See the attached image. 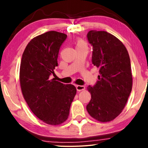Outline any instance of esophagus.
<instances>
[{"label":"esophagus","instance_id":"obj_1","mask_svg":"<svg viewBox=\"0 0 148 148\" xmlns=\"http://www.w3.org/2000/svg\"><path fill=\"white\" fill-rule=\"evenodd\" d=\"M76 89L78 91V92H80V91H82V90H85V86H76Z\"/></svg>","mask_w":148,"mask_h":148}]
</instances>
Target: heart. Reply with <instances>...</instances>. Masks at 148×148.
<instances>
[{
	"mask_svg": "<svg viewBox=\"0 0 148 148\" xmlns=\"http://www.w3.org/2000/svg\"><path fill=\"white\" fill-rule=\"evenodd\" d=\"M76 49L77 50H88V44L86 41L83 40H78L76 42Z\"/></svg>",
	"mask_w": 148,
	"mask_h": 148,
	"instance_id": "1",
	"label": "heart"
}]
</instances>
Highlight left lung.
Returning <instances> with one entry per match:
<instances>
[{
  "label": "left lung",
  "mask_w": 148,
  "mask_h": 148,
  "mask_svg": "<svg viewBox=\"0 0 148 148\" xmlns=\"http://www.w3.org/2000/svg\"><path fill=\"white\" fill-rule=\"evenodd\" d=\"M87 38L100 75L94 86L88 87L92 98L86 108L96 120L109 122L121 114L131 92L130 58L124 44L107 32L91 30Z\"/></svg>",
  "instance_id": "8db88e82"
}]
</instances>
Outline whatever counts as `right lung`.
I'll use <instances>...</instances> for the list:
<instances>
[{
	"label": "right lung",
	"mask_w": 148,
	"mask_h": 148,
	"mask_svg": "<svg viewBox=\"0 0 148 148\" xmlns=\"http://www.w3.org/2000/svg\"><path fill=\"white\" fill-rule=\"evenodd\" d=\"M66 34L49 31L36 36L26 46L20 65L23 98L32 112L48 125L64 123L75 96V87L50 79L58 66V52Z\"/></svg>",
	"instance_id": "1"
}]
</instances>
